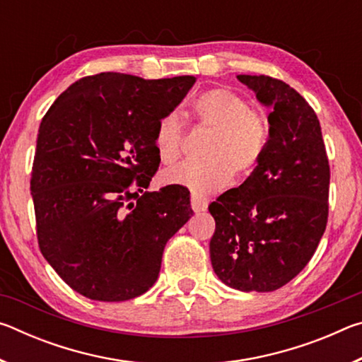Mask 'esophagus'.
Here are the masks:
<instances>
[{"instance_id": "obj_1", "label": "esophagus", "mask_w": 362, "mask_h": 362, "mask_svg": "<svg viewBox=\"0 0 362 362\" xmlns=\"http://www.w3.org/2000/svg\"><path fill=\"white\" fill-rule=\"evenodd\" d=\"M192 209L198 214V212H204L207 209V199L201 198L198 194H192Z\"/></svg>"}]
</instances>
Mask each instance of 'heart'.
I'll list each match as a JSON object with an SVG mask.
<instances>
[{
	"label": "heart",
	"mask_w": 362,
	"mask_h": 362,
	"mask_svg": "<svg viewBox=\"0 0 362 362\" xmlns=\"http://www.w3.org/2000/svg\"><path fill=\"white\" fill-rule=\"evenodd\" d=\"M196 118L212 131L203 156L204 161H189L163 173L166 185L189 188L194 193H211L236 179L250 175L259 166L267 146L268 126L265 116L249 110L241 95L228 89H212L194 102ZM183 122L177 113L159 119L155 132V150L163 164H174L180 158Z\"/></svg>",
	"instance_id": "b5f03b06"
}]
</instances>
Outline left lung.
I'll list each match as a JSON object with an SVG mask.
<instances>
[{
  "label": "left lung",
  "mask_w": 362,
  "mask_h": 362,
  "mask_svg": "<svg viewBox=\"0 0 362 362\" xmlns=\"http://www.w3.org/2000/svg\"><path fill=\"white\" fill-rule=\"evenodd\" d=\"M268 115V140L247 180L211 203L209 250L218 279L241 292H272L306 267L327 223L330 170L320 119L289 84L238 75Z\"/></svg>",
  "instance_id": "1"
}]
</instances>
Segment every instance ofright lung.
I'll return each instance as SVG.
<instances>
[{
    "label": "right lung",
    "mask_w": 362,
    "mask_h": 362,
    "mask_svg": "<svg viewBox=\"0 0 362 362\" xmlns=\"http://www.w3.org/2000/svg\"><path fill=\"white\" fill-rule=\"evenodd\" d=\"M194 76L99 73L73 83L42 118L30 180L41 254L73 291L124 302L156 283L166 243L193 216L189 192L148 188L159 119Z\"/></svg>",
    "instance_id": "1"
}]
</instances>
